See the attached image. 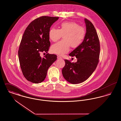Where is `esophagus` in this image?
Here are the masks:
<instances>
[{"label": "esophagus", "instance_id": "1", "mask_svg": "<svg viewBox=\"0 0 121 121\" xmlns=\"http://www.w3.org/2000/svg\"><path fill=\"white\" fill-rule=\"evenodd\" d=\"M57 58L58 59H62V58H61L60 56H57Z\"/></svg>", "mask_w": 121, "mask_h": 121}]
</instances>
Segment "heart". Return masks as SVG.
<instances>
[{
  "label": "heart",
  "instance_id": "heart-1",
  "mask_svg": "<svg viewBox=\"0 0 121 121\" xmlns=\"http://www.w3.org/2000/svg\"><path fill=\"white\" fill-rule=\"evenodd\" d=\"M86 34L85 29L74 22H65L60 24V29L51 28L48 33L49 39L56 42L63 36V40L53 44L52 53L63 55L69 51L70 47L76 48L81 45Z\"/></svg>",
  "mask_w": 121,
  "mask_h": 121
}]
</instances>
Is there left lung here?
Wrapping results in <instances>:
<instances>
[{
  "label": "left lung",
  "mask_w": 121,
  "mask_h": 121,
  "mask_svg": "<svg viewBox=\"0 0 121 121\" xmlns=\"http://www.w3.org/2000/svg\"><path fill=\"white\" fill-rule=\"evenodd\" d=\"M86 26L85 38L78 48L69 56H75L77 62L72 63L65 59V66L62 69L64 78L72 84L83 82L92 75L99 62L100 51V42L96 29L89 20L84 19Z\"/></svg>",
  "instance_id": "obj_1"
}]
</instances>
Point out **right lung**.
<instances>
[{
	"instance_id": "1",
	"label": "right lung",
	"mask_w": 121,
	"mask_h": 121,
	"mask_svg": "<svg viewBox=\"0 0 121 121\" xmlns=\"http://www.w3.org/2000/svg\"><path fill=\"white\" fill-rule=\"evenodd\" d=\"M59 17L42 16L29 23L25 29L18 51L20 66L25 78L35 83L42 82L48 68L57 60L55 54L47 53L42 58L40 52L47 53L50 42L48 33Z\"/></svg>"
}]
</instances>
